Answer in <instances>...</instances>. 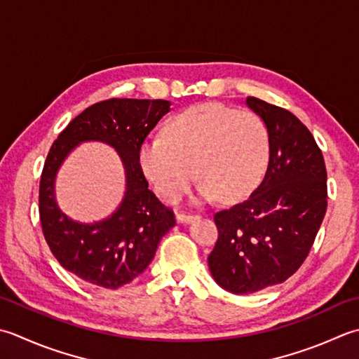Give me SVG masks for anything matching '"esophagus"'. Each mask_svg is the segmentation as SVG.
Masks as SVG:
<instances>
[{"label":"esophagus","instance_id":"34e87169","mask_svg":"<svg viewBox=\"0 0 359 359\" xmlns=\"http://www.w3.org/2000/svg\"><path fill=\"white\" fill-rule=\"evenodd\" d=\"M196 217H198V215H191V213H175V219H177V222H182V224L191 222V221L196 219Z\"/></svg>","mask_w":359,"mask_h":359}]
</instances>
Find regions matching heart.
I'll list each match as a JSON object with an SVG mask.
<instances>
[{
    "label": "heart",
    "instance_id": "b5f03b06",
    "mask_svg": "<svg viewBox=\"0 0 359 359\" xmlns=\"http://www.w3.org/2000/svg\"><path fill=\"white\" fill-rule=\"evenodd\" d=\"M268 158L262 119L217 104L185 110L166 126L165 137L146 140L138 151L142 171L166 202L185 194L194 172L199 201H240L259 184Z\"/></svg>",
    "mask_w": 359,
    "mask_h": 359
}]
</instances>
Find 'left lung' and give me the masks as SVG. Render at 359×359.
Here are the masks:
<instances>
[{
	"label": "left lung",
	"instance_id": "obj_1",
	"mask_svg": "<svg viewBox=\"0 0 359 359\" xmlns=\"http://www.w3.org/2000/svg\"><path fill=\"white\" fill-rule=\"evenodd\" d=\"M269 137L264 179L248 199L215 215L217 241L208 255L215 282L250 294L290 278L327 212V170L311 132L286 109L248 96Z\"/></svg>",
	"mask_w": 359,
	"mask_h": 359
}]
</instances>
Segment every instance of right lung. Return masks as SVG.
<instances>
[{
	"label": "right lung",
	"instance_id": "1",
	"mask_svg": "<svg viewBox=\"0 0 359 359\" xmlns=\"http://www.w3.org/2000/svg\"><path fill=\"white\" fill-rule=\"evenodd\" d=\"M163 100H107L77 115L53 143L43 166L39 213L43 236L57 262L83 282L107 290L130 283L149 266L157 245L175 226L174 213L149 188L138 161L140 146L170 111ZM83 141L114 147L126 172L125 198L102 222L69 220L55 202L53 180L62 160Z\"/></svg>",
	"mask_w": 359,
	"mask_h": 359
}]
</instances>
